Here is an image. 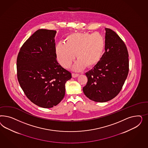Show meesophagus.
<instances>
[{"label": "esophagus", "instance_id": "34e87169", "mask_svg": "<svg viewBox=\"0 0 148 148\" xmlns=\"http://www.w3.org/2000/svg\"><path fill=\"white\" fill-rule=\"evenodd\" d=\"M79 76L78 74H75V73H72V76L73 77H77Z\"/></svg>", "mask_w": 148, "mask_h": 148}]
</instances>
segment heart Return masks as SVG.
<instances>
[{"label":"heart","mask_w":148,"mask_h":148,"mask_svg":"<svg viewBox=\"0 0 148 148\" xmlns=\"http://www.w3.org/2000/svg\"><path fill=\"white\" fill-rule=\"evenodd\" d=\"M65 40L66 43L60 42L55 47L57 60L64 68L70 67L76 54L78 60L73 66L75 71H81L86 66H94L103 57L105 42L99 32L74 33L68 35Z\"/></svg>","instance_id":"obj_1"}]
</instances>
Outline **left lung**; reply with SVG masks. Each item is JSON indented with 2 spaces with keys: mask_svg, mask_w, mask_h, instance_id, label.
Here are the masks:
<instances>
[{
  "mask_svg": "<svg viewBox=\"0 0 148 148\" xmlns=\"http://www.w3.org/2000/svg\"><path fill=\"white\" fill-rule=\"evenodd\" d=\"M105 30V52L99 62L86 73L88 81L82 89L87 98L99 103L108 101L120 92L129 67L125 43L111 29Z\"/></svg>",
  "mask_w": 148,
  "mask_h": 148,
  "instance_id": "1",
  "label": "left lung"
}]
</instances>
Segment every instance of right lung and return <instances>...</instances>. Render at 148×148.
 Listing matches in <instances>:
<instances>
[{"label": "right lung", "instance_id": "1", "mask_svg": "<svg viewBox=\"0 0 148 148\" xmlns=\"http://www.w3.org/2000/svg\"><path fill=\"white\" fill-rule=\"evenodd\" d=\"M55 30L39 29L23 44L17 60L18 80L32 103L51 108L65 95V84L72 78L70 72L56 60Z\"/></svg>", "mask_w": 148, "mask_h": 148}]
</instances>
